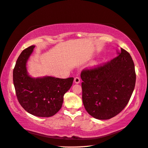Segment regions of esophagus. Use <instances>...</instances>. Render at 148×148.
Wrapping results in <instances>:
<instances>
[{"instance_id":"1","label":"esophagus","mask_w":148,"mask_h":148,"mask_svg":"<svg viewBox=\"0 0 148 148\" xmlns=\"http://www.w3.org/2000/svg\"><path fill=\"white\" fill-rule=\"evenodd\" d=\"M80 78H79V77H76L74 78V82L75 83V84H79V82H80Z\"/></svg>"}]
</instances>
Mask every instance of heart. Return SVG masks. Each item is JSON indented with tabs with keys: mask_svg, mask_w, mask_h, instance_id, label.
Listing matches in <instances>:
<instances>
[{
	"mask_svg": "<svg viewBox=\"0 0 148 148\" xmlns=\"http://www.w3.org/2000/svg\"><path fill=\"white\" fill-rule=\"evenodd\" d=\"M96 63H94V64H93V65H96Z\"/></svg>",
	"mask_w": 148,
	"mask_h": 148,
	"instance_id": "1",
	"label": "heart"
}]
</instances>
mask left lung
Segmentation results:
<instances>
[{"mask_svg":"<svg viewBox=\"0 0 148 148\" xmlns=\"http://www.w3.org/2000/svg\"><path fill=\"white\" fill-rule=\"evenodd\" d=\"M103 66L83 69L82 102L93 117L105 120L117 115L126 106L136 84L134 64L126 50Z\"/></svg>","mask_w":148,"mask_h":148,"instance_id":"obj_1","label":"left lung"}]
</instances>
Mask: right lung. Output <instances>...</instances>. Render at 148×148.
I'll list each match as a JSON object with an SVG mask.
<instances>
[{
  "instance_id": "1",
  "label": "right lung",
  "mask_w": 148,
  "mask_h": 148,
  "mask_svg": "<svg viewBox=\"0 0 148 148\" xmlns=\"http://www.w3.org/2000/svg\"><path fill=\"white\" fill-rule=\"evenodd\" d=\"M34 47L26 48L18 56L13 71L14 88L18 103L26 111L38 117H51L61 108L64 94L71 88L74 78L29 75L26 63Z\"/></svg>"
}]
</instances>
